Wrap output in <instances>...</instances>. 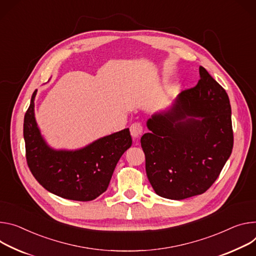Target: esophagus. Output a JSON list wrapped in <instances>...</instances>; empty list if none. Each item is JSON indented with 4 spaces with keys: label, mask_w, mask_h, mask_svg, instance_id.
Masks as SVG:
<instances>
[{
    "label": "esophagus",
    "mask_w": 256,
    "mask_h": 256,
    "mask_svg": "<svg viewBox=\"0 0 256 256\" xmlns=\"http://www.w3.org/2000/svg\"><path fill=\"white\" fill-rule=\"evenodd\" d=\"M130 134H132V136L134 138H138L141 136V134L143 132V126L140 124L134 122V124H132L130 126Z\"/></svg>",
    "instance_id": "34e87169"
}]
</instances>
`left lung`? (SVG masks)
I'll use <instances>...</instances> for the list:
<instances>
[{
	"mask_svg": "<svg viewBox=\"0 0 256 256\" xmlns=\"http://www.w3.org/2000/svg\"><path fill=\"white\" fill-rule=\"evenodd\" d=\"M199 74L196 86L152 115L151 132L141 138L148 180L164 198L182 200L207 191L233 150L228 94L204 67Z\"/></svg>",
	"mask_w": 256,
	"mask_h": 256,
	"instance_id": "8db88e82",
	"label": "left lung"
}]
</instances>
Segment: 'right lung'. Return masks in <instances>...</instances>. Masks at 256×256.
<instances>
[{
    "instance_id": "add662e5",
    "label": "right lung",
    "mask_w": 256,
    "mask_h": 256,
    "mask_svg": "<svg viewBox=\"0 0 256 256\" xmlns=\"http://www.w3.org/2000/svg\"><path fill=\"white\" fill-rule=\"evenodd\" d=\"M34 92L24 115L23 136L28 166L42 187L65 199L90 201L104 193L122 155L132 146L128 128L98 138L78 150H55L40 134Z\"/></svg>"
}]
</instances>
